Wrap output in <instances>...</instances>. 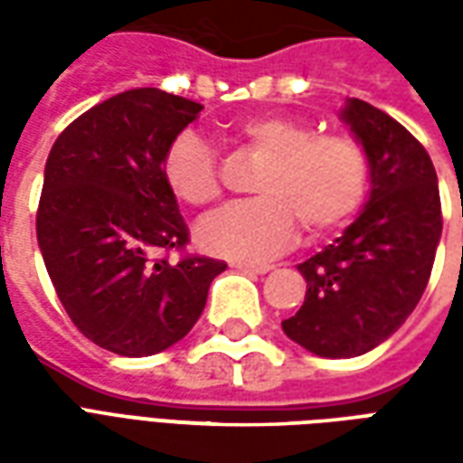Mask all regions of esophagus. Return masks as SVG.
Returning <instances> with one entry per match:
<instances>
[{
  "mask_svg": "<svg viewBox=\"0 0 463 463\" xmlns=\"http://www.w3.org/2000/svg\"><path fill=\"white\" fill-rule=\"evenodd\" d=\"M232 268L245 275H265L272 270V265H255V262H232Z\"/></svg>",
  "mask_w": 463,
  "mask_h": 463,
  "instance_id": "obj_1",
  "label": "esophagus"
}]
</instances>
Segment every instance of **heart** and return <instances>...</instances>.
Masks as SVG:
<instances>
[{
	"mask_svg": "<svg viewBox=\"0 0 463 463\" xmlns=\"http://www.w3.org/2000/svg\"><path fill=\"white\" fill-rule=\"evenodd\" d=\"M235 141L262 163L252 188L260 198L238 203L198 228L205 250L231 260H268L298 238L300 222L312 238L347 225L369 188V156L349 133H317L292 114L252 116L235 128ZM163 181L191 208L221 201L218 156L195 133L175 136L163 153Z\"/></svg>",
	"mask_w": 463,
	"mask_h": 463,
	"instance_id": "1",
	"label": "heart"
}]
</instances>
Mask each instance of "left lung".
<instances>
[{"instance_id": "obj_1", "label": "left lung", "mask_w": 463, "mask_h": 463, "mask_svg": "<svg viewBox=\"0 0 463 463\" xmlns=\"http://www.w3.org/2000/svg\"><path fill=\"white\" fill-rule=\"evenodd\" d=\"M342 118L367 148L369 203L337 241L298 265L307 292L282 322L292 342L332 359L364 354L404 325L441 238L437 171L424 146L359 99H349Z\"/></svg>"}]
</instances>
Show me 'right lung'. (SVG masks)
Listing matches in <instances>:
<instances>
[{"label": "right lung", "instance_id": "right-lung-1", "mask_svg": "<svg viewBox=\"0 0 463 463\" xmlns=\"http://www.w3.org/2000/svg\"><path fill=\"white\" fill-rule=\"evenodd\" d=\"M201 109L131 89L69 123L46 158L36 211L46 272L79 332L114 354L148 357L183 340L228 268L205 255L156 258L188 245L161 161Z\"/></svg>", "mask_w": 463, "mask_h": 463}]
</instances>
